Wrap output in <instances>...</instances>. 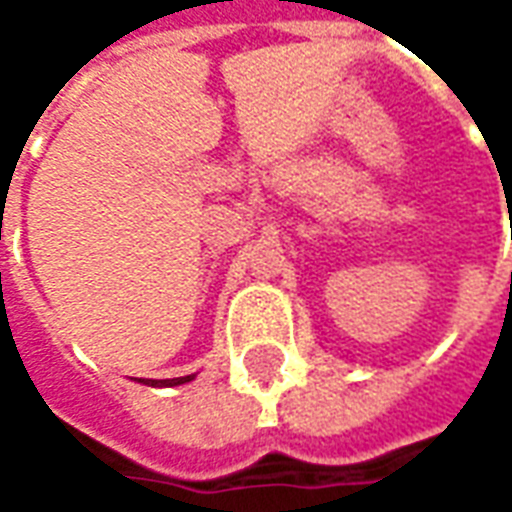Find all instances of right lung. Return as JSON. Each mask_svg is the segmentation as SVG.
I'll list each match as a JSON object with an SVG mask.
<instances>
[{"label": "right lung", "mask_w": 512, "mask_h": 512, "mask_svg": "<svg viewBox=\"0 0 512 512\" xmlns=\"http://www.w3.org/2000/svg\"><path fill=\"white\" fill-rule=\"evenodd\" d=\"M194 376H183V378H139L142 384L147 386H180V384H189Z\"/></svg>", "instance_id": "right-lung-1"}]
</instances>
